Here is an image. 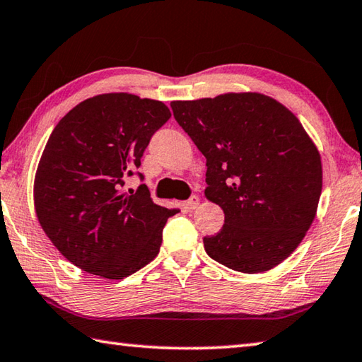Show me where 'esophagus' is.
<instances>
[{"mask_svg": "<svg viewBox=\"0 0 362 362\" xmlns=\"http://www.w3.org/2000/svg\"><path fill=\"white\" fill-rule=\"evenodd\" d=\"M199 203H200L199 195H192V197H190L189 200H186V202L182 203V206H184V209H187V211H192V209H195L197 206H199Z\"/></svg>", "mask_w": 362, "mask_h": 362, "instance_id": "1", "label": "esophagus"}]
</instances>
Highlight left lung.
<instances>
[{
    "label": "left lung",
    "mask_w": 362,
    "mask_h": 362,
    "mask_svg": "<svg viewBox=\"0 0 362 362\" xmlns=\"http://www.w3.org/2000/svg\"><path fill=\"white\" fill-rule=\"evenodd\" d=\"M170 105L206 158L204 195L225 214L219 233L203 238L206 254L247 274L282 263L303 241L322 195V159L301 122L258 93Z\"/></svg>",
    "instance_id": "obj_1"
}]
</instances>
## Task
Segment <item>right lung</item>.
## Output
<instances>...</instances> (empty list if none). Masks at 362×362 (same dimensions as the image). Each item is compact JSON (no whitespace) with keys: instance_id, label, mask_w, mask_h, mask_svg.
<instances>
[{"instance_id":"right-lung-1","label":"right lung","mask_w":362,"mask_h":362,"mask_svg":"<svg viewBox=\"0 0 362 362\" xmlns=\"http://www.w3.org/2000/svg\"><path fill=\"white\" fill-rule=\"evenodd\" d=\"M170 117L163 102L110 93L80 102L53 129L34 180V208L54 247L80 269L124 279L158 257L176 209L156 204L145 184L122 187Z\"/></svg>"}]
</instances>
